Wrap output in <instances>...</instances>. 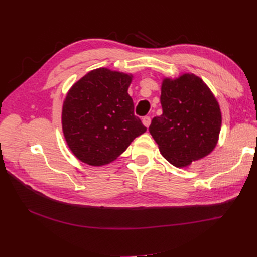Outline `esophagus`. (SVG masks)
I'll return each mask as SVG.
<instances>
[{"mask_svg": "<svg viewBox=\"0 0 257 257\" xmlns=\"http://www.w3.org/2000/svg\"><path fill=\"white\" fill-rule=\"evenodd\" d=\"M143 123H144V125H145V126L149 127L150 123H151V118H150V116H148V115L144 116V118H143Z\"/></svg>", "mask_w": 257, "mask_h": 257, "instance_id": "1", "label": "esophagus"}]
</instances>
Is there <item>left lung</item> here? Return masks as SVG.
<instances>
[{
  "mask_svg": "<svg viewBox=\"0 0 257 257\" xmlns=\"http://www.w3.org/2000/svg\"><path fill=\"white\" fill-rule=\"evenodd\" d=\"M161 104L163 113L152 119L149 131L169 163L184 167L214 149L221 110L199 77L184 74L175 80L164 79Z\"/></svg>",
  "mask_w": 257,
  "mask_h": 257,
  "instance_id": "obj_1",
  "label": "left lung"
}]
</instances>
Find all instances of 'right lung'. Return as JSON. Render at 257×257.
I'll use <instances>...</instances> for the list:
<instances>
[{"mask_svg": "<svg viewBox=\"0 0 257 257\" xmlns=\"http://www.w3.org/2000/svg\"><path fill=\"white\" fill-rule=\"evenodd\" d=\"M131 76L107 68L91 71L68 91L62 126L69 149L92 166L114 161L147 131L134 113Z\"/></svg>", "mask_w": 257, "mask_h": 257, "instance_id": "obj_1", "label": "right lung"}]
</instances>
